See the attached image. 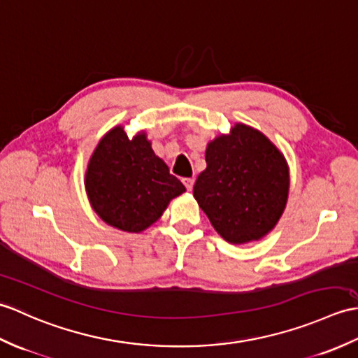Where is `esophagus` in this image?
I'll use <instances>...</instances> for the list:
<instances>
[{"label":"esophagus","mask_w":358,"mask_h":358,"mask_svg":"<svg viewBox=\"0 0 358 358\" xmlns=\"http://www.w3.org/2000/svg\"><path fill=\"white\" fill-rule=\"evenodd\" d=\"M182 182H184V185H185V188L188 189V192H192L193 185H194V179L193 178H185Z\"/></svg>","instance_id":"esophagus-1"}]
</instances>
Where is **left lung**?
<instances>
[{"label": "left lung", "mask_w": 358, "mask_h": 358, "mask_svg": "<svg viewBox=\"0 0 358 358\" xmlns=\"http://www.w3.org/2000/svg\"><path fill=\"white\" fill-rule=\"evenodd\" d=\"M206 169L193 188L214 229L229 243L259 241L280 219L289 173L283 155L260 131L237 124L210 142Z\"/></svg>", "instance_id": "obj_1"}]
</instances>
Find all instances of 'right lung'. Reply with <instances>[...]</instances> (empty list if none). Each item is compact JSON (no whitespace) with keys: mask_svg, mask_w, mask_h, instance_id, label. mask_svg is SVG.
Segmentation results:
<instances>
[{"mask_svg":"<svg viewBox=\"0 0 358 358\" xmlns=\"http://www.w3.org/2000/svg\"><path fill=\"white\" fill-rule=\"evenodd\" d=\"M85 189L102 220L122 231L139 233L155 224L185 187L155 155L144 133L129 139L116 127L94 150Z\"/></svg>","mask_w":358,"mask_h":358,"instance_id":"right-lung-1","label":"right lung"}]
</instances>
